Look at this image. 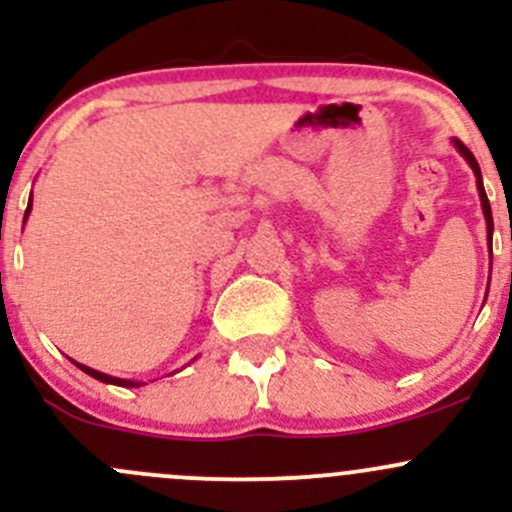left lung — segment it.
<instances>
[{
  "instance_id": "1",
  "label": "left lung",
  "mask_w": 512,
  "mask_h": 512,
  "mask_svg": "<svg viewBox=\"0 0 512 512\" xmlns=\"http://www.w3.org/2000/svg\"><path fill=\"white\" fill-rule=\"evenodd\" d=\"M453 146H456V151L461 153L463 158H466V163L471 165L473 173H476V185H478V195H480V208H483V215H485V225H488V242L493 240V213H490V203H488V195H485V188H483V178H480V168H478V160L473 158V153L468 151L466 146H463L458 138H453Z\"/></svg>"
}]
</instances>
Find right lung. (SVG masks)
Returning <instances> with one entry per match:
<instances>
[{
	"mask_svg": "<svg viewBox=\"0 0 512 512\" xmlns=\"http://www.w3.org/2000/svg\"><path fill=\"white\" fill-rule=\"evenodd\" d=\"M29 213H32V198H29L27 213H24V223H27ZM74 364L79 366L81 371H86V374H89V376H94V379L103 381V384H113V386H126V389H136V386H143V381H131V379H118V376H108V374H103V371H96V369H91V366H84V364H79V361H74Z\"/></svg>",
	"mask_w": 512,
	"mask_h": 512,
	"instance_id": "right-lung-1",
	"label": "right lung"
}]
</instances>
